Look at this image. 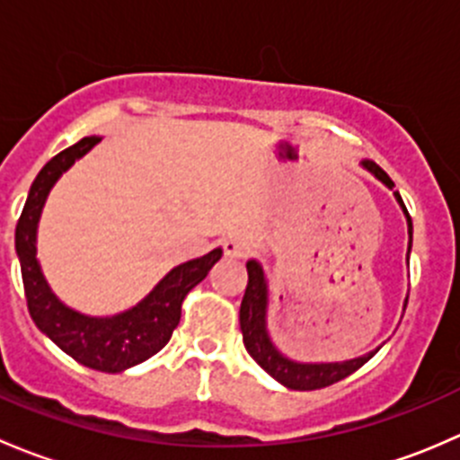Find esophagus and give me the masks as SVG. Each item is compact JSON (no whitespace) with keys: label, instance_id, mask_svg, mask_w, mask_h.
I'll return each mask as SVG.
<instances>
[{"label":"esophagus","instance_id":"obj_1","mask_svg":"<svg viewBox=\"0 0 460 460\" xmlns=\"http://www.w3.org/2000/svg\"><path fill=\"white\" fill-rule=\"evenodd\" d=\"M222 249H225L226 256L231 258H247L249 252H252L249 244L240 238H226L225 243H222Z\"/></svg>","mask_w":460,"mask_h":460}]
</instances>
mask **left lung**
Segmentation results:
<instances>
[{
	"label": "left lung",
	"mask_w": 460,
	"mask_h": 460,
	"mask_svg": "<svg viewBox=\"0 0 460 460\" xmlns=\"http://www.w3.org/2000/svg\"><path fill=\"white\" fill-rule=\"evenodd\" d=\"M365 169L369 173H374L385 187L394 189L392 178L376 164L374 160L363 162ZM398 204L402 207L407 217V234H410V247H407V256H410L411 249V217L407 213L405 204H402L401 193L394 191ZM247 273L249 282L247 289H244L243 305H240V329H243V341L247 351L252 354V358L256 360L260 367L264 369L271 378H276L278 383L285 385L289 389H298V392H314V389L329 387V385L338 383V380L347 378L349 374H354L356 369L363 367L376 351L360 356V358L345 360V363H296V360L287 358L280 351L276 349V345L271 342L267 332V305H269V291H267V280H264L262 267L256 260H249L247 262ZM407 307V303H405Z\"/></svg>",
	"instance_id": "8db88e82"
}]
</instances>
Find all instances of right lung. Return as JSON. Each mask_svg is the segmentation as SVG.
I'll use <instances>...</instances> for the list:
<instances>
[{
	"instance_id": "right-lung-1",
	"label": "right lung",
	"mask_w": 460,
	"mask_h": 460,
	"mask_svg": "<svg viewBox=\"0 0 460 460\" xmlns=\"http://www.w3.org/2000/svg\"><path fill=\"white\" fill-rule=\"evenodd\" d=\"M100 140L102 137L97 136L82 137L80 142L64 148L53 160L46 162L35 182L31 184L24 211L17 220L15 249L22 264V280H24L32 323L80 365L97 372L118 374L144 363L169 342L171 333L180 323L182 300L222 258V249H213L207 256L171 269L142 303L118 316L91 318L59 303L58 296L50 291L35 256L37 222L46 196L59 175L71 169L73 162L91 151Z\"/></svg>"
}]
</instances>
